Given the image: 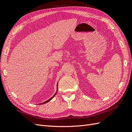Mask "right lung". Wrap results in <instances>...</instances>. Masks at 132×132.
Wrapping results in <instances>:
<instances>
[{"label":"right lung","instance_id":"obj_1","mask_svg":"<svg viewBox=\"0 0 132 132\" xmlns=\"http://www.w3.org/2000/svg\"><path fill=\"white\" fill-rule=\"evenodd\" d=\"M57 85H58V84H57ZM57 90H58V87H57V91H56V93H55V94H54V95L51 98H50L49 100H48L47 101H45V102H42V103H40V104H44V103H47V102H49L50 100H51L54 97V96L55 95H56V94H57Z\"/></svg>","mask_w":132,"mask_h":132}]
</instances>
